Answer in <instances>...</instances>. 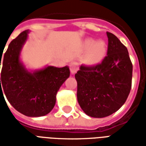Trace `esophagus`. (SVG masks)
Listing matches in <instances>:
<instances>
[{"mask_svg":"<svg viewBox=\"0 0 146 146\" xmlns=\"http://www.w3.org/2000/svg\"><path fill=\"white\" fill-rule=\"evenodd\" d=\"M77 70H78V66H77V64L75 63V62H73V63L70 65V71H71L72 74L76 73Z\"/></svg>","mask_w":146,"mask_h":146,"instance_id":"esophagus-1","label":"esophagus"}]
</instances>
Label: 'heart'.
<instances>
[{
	"mask_svg": "<svg viewBox=\"0 0 146 146\" xmlns=\"http://www.w3.org/2000/svg\"><path fill=\"white\" fill-rule=\"evenodd\" d=\"M85 48L90 49V54H89L88 61L90 63H97L102 58L104 57L106 51V46L105 42L98 41L95 42L93 39H88L85 41Z\"/></svg>",
	"mask_w": 146,
	"mask_h": 146,
	"instance_id": "b5f03b06",
	"label": "heart"
}]
</instances>
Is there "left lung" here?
<instances>
[{"mask_svg": "<svg viewBox=\"0 0 146 146\" xmlns=\"http://www.w3.org/2000/svg\"><path fill=\"white\" fill-rule=\"evenodd\" d=\"M106 34V56L97 65H81L75 74L79 105L87 115L96 118L116 112L131 88L133 66L127 49L114 34Z\"/></svg>", "mask_w": 146, "mask_h": 146, "instance_id": "obj_1", "label": "left lung"}]
</instances>
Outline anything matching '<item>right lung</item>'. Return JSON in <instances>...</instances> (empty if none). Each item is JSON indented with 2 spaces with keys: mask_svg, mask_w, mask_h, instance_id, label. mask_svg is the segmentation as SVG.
<instances>
[{
  "mask_svg": "<svg viewBox=\"0 0 146 146\" xmlns=\"http://www.w3.org/2000/svg\"><path fill=\"white\" fill-rule=\"evenodd\" d=\"M27 33L28 30H25L12 40L3 62L0 59V93L4 91L10 104L25 116H44L54 108L56 94L70 76V69L48 66L33 73L28 72L19 61Z\"/></svg>",
  "mask_w": 146,
  "mask_h": 146,
  "instance_id": "add662e5",
  "label": "right lung"
}]
</instances>
